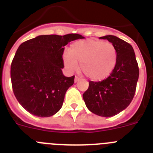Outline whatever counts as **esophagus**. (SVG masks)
Here are the masks:
<instances>
[{
	"label": "esophagus",
	"instance_id": "esophagus-1",
	"mask_svg": "<svg viewBox=\"0 0 153 153\" xmlns=\"http://www.w3.org/2000/svg\"><path fill=\"white\" fill-rule=\"evenodd\" d=\"M79 80V77H78V76H76L75 79H74V82H78Z\"/></svg>",
	"mask_w": 153,
	"mask_h": 153
}]
</instances>
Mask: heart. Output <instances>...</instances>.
<instances>
[{
    "instance_id": "1",
    "label": "heart",
    "mask_w": 153,
    "mask_h": 153,
    "mask_svg": "<svg viewBox=\"0 0 153 153\" xmlns=\"http://www.w3.org/2000/svg\"><path fill=\"white\" fill-rule=\"evenodd\" d=\"M117 61L115 46L108 42L87 39L73 43L69 52L64 54L67 68L76 70L80 63L82 72L92 80L106 79L111 74Z\"/></svg>"
}]
</instances>
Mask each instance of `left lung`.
Masks as SVG:
<instances>
[{
    "instance_id": "1",
    "label": "left lung",
    "mask_w": 153,
    "mask_h": 153,
    "mask_svg": "<svg viewBox=\"0 0 153 153\" xmlns=\"http://www.w3.org/2000/svg\"><path fill=\"white\" fill-rule=\"evenodd\" d=\"M115 46L117 61L108 77L99 82L89 81V88L82 94L86 107L102 117H112L131 104L137 88L139 67L134 48L131 45L114 36H105Z\"/></svg>"
}]
</instances>
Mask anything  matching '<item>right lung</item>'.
<instances>
[{
	"instance_id": "add662e5",
	"label": "right lung",
	"mask_w": 153,
	"mask_h": 153,
	"mask_svg": "<svg viewBox=\"0 0 153 153\" xmlns=\"http://www.w3.org/2000/svg\"><path fill=\"white\" fill-rule=\"evenodd\" d=\"M83 38L76 33L44 35L18 48L10 67L12 88L19 104L30 114L50 117L61 108L66 92L75 77L63 75L64 46Z\"/></svg>"
}]
</instances>
